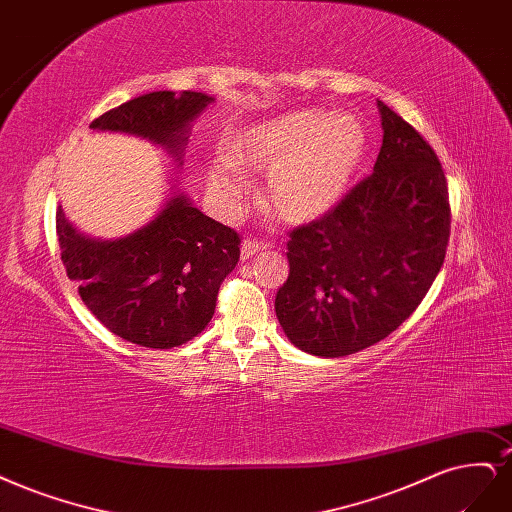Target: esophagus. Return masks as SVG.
I'll use <instances>...</instances> for the list:
<instances>
[{"instance_id": "1", "label": "esophagus", "mask_w": 512, "mask_h": 512, "mask_svg": "<svg viewBox=\"0 0 512 512\" xmlns=\"http://www.w3.org/2000/svg\"><path fill=\"white\" fill-rule=\"evenodd\" d=\"M267 248V243H262L258 239H243L241 243V260H250L254 254Z\"/></svg>"}]
</instances>
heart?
Wrapping results in <instances>:
<instances>
[{"mask_svg": "<svg viewBox=\"0 0 512 512\" xmlns=\"http://www.w3.org/2000/svg\"><path fill=\"white\" fill-rule=\"evenodd\" d=\"M366 148L368 135L356 114L296 110L235 133L228 144L234 163L220 158L211 165L209 186L228 211H235L245 182L234 165L269 171L264 205L281 220L303 224L330 214L345 199Z\"/></svg>", "mask_w": 512, "mask_h": 512, "instance_id": "1", "label": "heart"}]
</instances>
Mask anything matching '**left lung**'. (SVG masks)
<instances>
[{
  "instance_id": "left-lung-1",
  "label": "left lung",
  "mask_w": 512,
  "mask_h": 512,
  "mask_svg": "<svg viewBox=\"0 0 512 512\" xmlns=\"http://www.w3.org/2000/svg\"><path fill=\"white\" fill-rule=\"evenodd\" d=\"M373 173L330 214L290 233L275 313L307 354L341 358L379 343L424 301L443 267L451 207L445 171L407 120L377 101Z\"/></svg>"
}]
</instances>
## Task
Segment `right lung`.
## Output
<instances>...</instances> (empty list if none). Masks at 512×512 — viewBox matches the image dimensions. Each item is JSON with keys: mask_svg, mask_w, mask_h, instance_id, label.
Returning <instances> with one entry per match:
<instances>
[{"mask_svg": "<svg viewBox=\"0 0 512 512\" xmlns=\"http://www.w3.org/2000/svg\"><path fill=\"white\" fill-rule=\"evenodd\" d=\"M211 101L195 91H156L105 112L91 129L150 139L182 165L190 125ZM57 237L84 305L116 337L152 349L184 345L205 330L241 243L233 228L205 216L184 192L118 239L78 233L59 205Z\"/></svg>", "mask_w": 512, "mask_h": 512, "instance_id": "right-lung-1", "label": "right lung"}]
</instances>
